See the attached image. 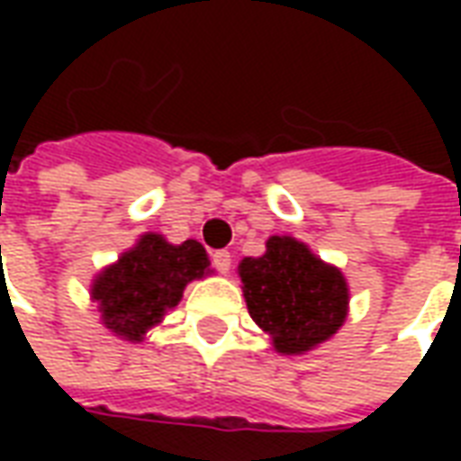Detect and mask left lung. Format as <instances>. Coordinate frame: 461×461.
I'll use <instances>...</instances> for the list:
<instances>
[{"instance_id": "8db88e82", "label": "left lung", "mask_w": 461, "mask_h": 461, "mask_svg": "<svg viewBox=\"0 0 461 461\" xmlns=\"http://www.w3.org/2000/svg\"><path fill=\"white\" fill-rule=\"evenodd\" d=\"M210 274V257L197 240L172 244L165 234L142 231L113 264L95 274L91 301L113 336L140 343L180 303L185 286Z\"/></svg>"}]
</instances>
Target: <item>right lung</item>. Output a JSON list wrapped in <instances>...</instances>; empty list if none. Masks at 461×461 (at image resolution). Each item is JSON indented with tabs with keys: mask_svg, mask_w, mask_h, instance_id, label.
I'll return each instance as SVG.
<instances>
[{
	"mask_svg": "<svg viewBox=\"0 0 461 461\" xmlns=\"http://www.w3.org/2000/svg\"><path fill=\"white\" fill-rule=\"evenodd\" d=\"M249 316L281 356H303L333 339L348 319L350 289L343 271L291 234L267 240L261 257L240 261Z\"/></svg>",
	"mask_w": 461,
	"mask_h": 461,
	"instance_id": "right-lung-1",
	"label": "right lung"
}]
</instances>
